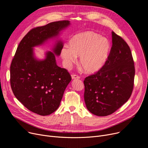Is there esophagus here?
I'll use <instances>...</instances> for the list:
<instances>
[{"mask_svg": "<svg viewBox=\"0 0 148 148\" xmlns=\"http://www.w3.org/2000/svg\"><path fill=\"white\" fill-rule=\"evenodd\" d=\"M80 78V77L78 76L77 75H75V74H74L72 75V79L73 80H75V79H79Z\"/></svg>", "mask_w": 148, "mask_h": 148, "instance_id": "1", "label": "esophagus"}]
</instances>
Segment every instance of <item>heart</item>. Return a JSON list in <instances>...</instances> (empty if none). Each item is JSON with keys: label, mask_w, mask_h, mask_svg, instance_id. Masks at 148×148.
<instances>
[{"label": "heart", "mask_w": 148, "mask_h": 148, "mask_svg": "<svg viewBox=\"0 0 148 148\" xmlns=\"http://www.w3.org/2000/svg\"><path fill=\"white\" fill-rule=\"evenodd\" d=\"M111 45L106 37L93 32H84L75 35L61 51L66 67L70 66L80 56L79 64L88 74H94L104 67L109 59Z\"/></svg>", "instance_id": "b5f03b06"}]
</instances>
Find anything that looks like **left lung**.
<instances>
[{"instance_id": "left-lung-1", "label": "left lung", "mask_w": 148, "mask_h": 148, "mask_svg": "<svg viewBox=\"0 0 148 148\" xmlns=\"http://www.w3.org/2000/svg\"><path fill=\"white\" fill-rule=\"evenodd\" d=\"M112 38L106 65L84 80L87 109L97 116L114 113L129 100L133 89L135 68L130 47L114 32Z\"/></svg>"}]
</instances>
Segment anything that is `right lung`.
I'll use <instances>...</instances> for the list:
<instances>
[{
  "label": "right lung",
  "instance_id": "1",
  "mask_svg": "<svg viewBox=\"0 0 148 148\" xmlns=\"http://www.w3.org/2000/svg\"><path fill=\"white\" fill-rule=\"evenodd\" d=\"M70 24L68 20L59 21L32 29L19 43L11 64L10 83L15 96L28 110L40 115H50L58 109L71 77L56 65L54 55L61 54V40L42 61L34 56L33 47L58 36Z\"/></svg>",
  "mask_w": 148,
  "mask_h": 148
}]
</instances>
